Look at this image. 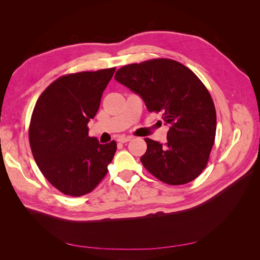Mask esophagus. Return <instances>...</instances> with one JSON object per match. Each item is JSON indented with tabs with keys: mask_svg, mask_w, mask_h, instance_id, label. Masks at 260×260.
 I'll return each mask as SVG.
<instances>
[{
	"mask_svg": "<svg viewBox=\"0 0 260 260\" xmlns=\"http://www.w3.org/2000/svg\"><path fill=\"white\" fill-rule=\"evenodd\" d=\"M132 139V137H130V136H128V137H124V136H120L119 138L117 139V141L119 143H125V142H129V141Z\"/></svg>",
	"mask_w": 260,
	"mask_h": 260,
	"instance_id": "34e87169",
	"label": "esophagus"
}]
</instances>
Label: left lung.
<instances>
[{
    "mask_svg": "<svg viewBox=\"0 0 260 260\" xmlns=\"http://www.w3.org/2000/svg\"><path fill=\"white\" fill-rule=\"evenodd\" d=\"M115 79L143 99L148 112L169 125L167 142L145 139L143 166L164 183L191 182L206 168L215 142L217 116L207 88L191 69L169 58L122 66Z\"/></svg>",
    "mask_w": 260,
    "mask_h": 260,
    "instance_id": "obj_1",
    "label": "left lung"
}]
</instances>
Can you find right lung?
<instances>
[{"label": "right lung", "instance_id": "obj_1", "mask_svg": "<svg viewBox=\"0 0 260 260\" xmlns=\"http://www.w3.org/2000/svg\"><path fill=\"white\" fill-rule=\"evenodd\" d=\"M116 68L59 77L38 99L29 125L34 158L46 180L69 196L92 192L107 174L117 144H100L89 137Z\"/></svg>", "mask_w": 260, "mask_h": 260}]
</instances>
